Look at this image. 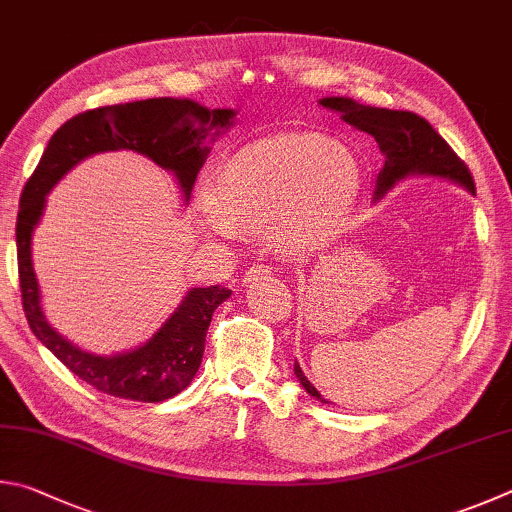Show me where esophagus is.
<instances>
[{
	"label": "esophagus",
	"mask_w": 512,
	"mask_h": 512,
	"mask_svg": "<svg viewBox=\"0 0 512 512\" xmlns=\"http://www.w3.org/2000/svg\"><path fill=\"white\" fill-rule=\"evenodd\" d=\"M265 276H272V267L267 265H251L249 270L245 272V283H251V281H258V279H265Z\"/></svg>",
	"instance_id": "obj_1"
}]
</instances>
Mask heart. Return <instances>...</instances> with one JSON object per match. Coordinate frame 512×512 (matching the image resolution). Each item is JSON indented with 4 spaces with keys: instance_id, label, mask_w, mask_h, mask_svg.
Masks as SVG:
<instances>
[{
    "instance_id": "obj_1",
    "label": "heart",
    "mask_w": 512,
    "mask_h": 512,
    "mask_svg": "<svg viewBox=\"0 0 512 512\" xmlns=\"http://www.w3.org/2000/svg\"><path fill=\"white\" fill-rule=\"evenodd\" d=\"M360 191L353 152L324 134L288 132L233 152L195 211L213 236L270 229L283 254L308 256L339 236Z\"/></svg>"
}]
</instances>
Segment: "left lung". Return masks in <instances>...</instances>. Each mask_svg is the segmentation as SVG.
I'll return each instance as SVG.
<instances>
[{
	"label": "left lung",
	"mask_w": 512,
	"mask_h": 512,
	"mask_svg": "<svg viewBox=\"0 0 512 512\" xmlns=\"http://www.w3.org/2000/svg\"><path fill=\"white\" fill-rule=\"evenodd\" d=\"M319 105L326 110L337 112L353 128L369 132L378 141L384 155V168L378 175V188L375 200L391 191L393 186L411 175H432L443 177L450 182L465 186L474 195V179L468 166L456 157V152L447 146V141L429 125L423 116L402 110H387V107L360 105L353 98L330 96L321 98ZM294 375L303 384L312 398L326 402L321 393L312 387L310 380L303 375L299 362H294Z\"/></svg>",
	"instance_id": "8db88e82"
}]
</instances>
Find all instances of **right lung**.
<instances>
[{
  "label": "right lung",
  "instance_id": "add662e5",
  "mask_svg": "<svg viewBox=\"0 0 512 512\" xmlns=\"http://www.w3.org/2000/svg\"><path fill=\"white\" fill-rule=\"evenodd\" d=\"M233 116H236L233 110H209L188 98H148V101L87 110L60 125L49 139L38 168L24 186L15 242L26 321L33 335L71 373L107 396L161 402L184 391L202 364L206 330L213 312L231 297V290L220 285L188 290L179 308L143 346L110 357L85 353L83 348L58 335L42 312L31 240L33 229L38 227L44 213L47 193L60 182L62 175L96 152L134 150L164 170H170L188 202L197 173L209 155L206 141H213L222 130L233 125Z\"/></svg>",
  "mask_w": 512,
  "mask_h": 512
}]
</instances>
